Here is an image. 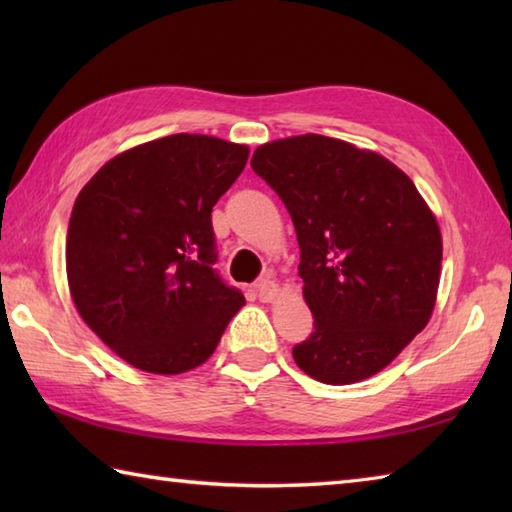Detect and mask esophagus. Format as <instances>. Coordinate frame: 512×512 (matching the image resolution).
<instances>
[{
  "instance_id": "esophagus-1",
  "label": "esophagus",
  "mask_w": 512,
  "mask_h": 512,
  "mask_svg": "<svg viewBox=\"0 0 512 512\" xmlns=\"http://www.w3.org/2000/svg\"><path fill=\"white\" fill-rule=\"evenodd\" d=\"M255 288H257V295H259V299H262L264 303L273 301V299L277 297V284H275V279H270V277L259 279L257 284H255Z\"/></svg>"
}]
</instances>
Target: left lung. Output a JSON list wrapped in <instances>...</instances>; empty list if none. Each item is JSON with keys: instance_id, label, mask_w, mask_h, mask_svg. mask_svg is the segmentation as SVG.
Masks as SVG:
<instances>
[{"instance_id": "8db88e82", "label": "left lung", "mask_w": 512, "mask_h": 512, "mask_svg": "<svg viewBox=\"0 0 512 512\" xmlns=\"http://www.w3.org/2000/svg\"><path fill=\"white\" fill-rule=\"evenodd\" d=\"M250 167L286 204L314 317L295 363L325 385L378 374L429 323L442 237L416 184L345 140L292 136L257 147Z\"/></svg>"}]
</instances>
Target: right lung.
Segmentation results:
<instances>
[{
    "mask_svg": "<svg viewBox=\"0 0 512 512\" xmlns=\"http://www.w3.org/2000/svg\"><path fill=\"white\" fill-rule=\"evenodd\" d=\"M248 147L200 134L138 145L94 173L74 202L65 268L81 319L149 374L209 358L244 295L217 275L211 211Z\"/></svg>",
    "mask_w": 512,
    "mask_h": 512,
    "instance_id": "add662e5",
    "label": "right lung"
}]
</instances>
